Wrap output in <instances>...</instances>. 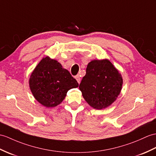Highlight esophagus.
I'll list each match as a JSON object with an SVG mask.
<instances>
[{
  "label": "esophagus",
  "instance_id": "1",
  "mask_svg": "<svg viewBox=\"0 0 156 156\" xmlns=\"http://www.w3.org/2000/svg\"><path fill=\"white\" fill-rule=\"evenodd\" d=\"M75 78H76V80H77V82H78V84H80V76L79 75H76L75 76Z\"/></svg>",
  "mask_w": 156,
  "mask_h": 156
}]
</instances>
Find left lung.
<instances>
[{
  "label": "left lung",
  "mask_w": 156,
  "mask_h": 156,
  "mask_svg": "<svg viewBox=\"0 0 156 156\" xmlns=\"http://www.w3.org/2000/svg\"><path fill=\"white\" fill-rule=\"evenodd\" d=\"M123 84L121 74L108 60L88 63L79 88L90 106L101 110L116 100Z\"/></svg>",
  "instance_id": "1"
}]
</instances>
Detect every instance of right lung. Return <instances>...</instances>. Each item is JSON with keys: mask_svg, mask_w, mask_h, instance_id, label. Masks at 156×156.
<instances>
[{"mask_svg": "<svg viewBox=\"0 0 156 156\" xmlns=\"http://www.w3.org/2000/svg\"><path fill=\"white\" fill-rule=\"evenodd\" d=\"M29 85L38 102L52 108L62 102L68 90L77 88L78 83L59 62L46 57L32 72Z\"/></svg>", "mask_w": 156, "mask_h": 156, "instance_id": "right-lung-1", "label": "right lung"}]
</instances>
